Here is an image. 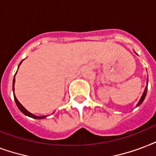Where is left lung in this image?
Listing matches in <instances>:
<instances>
[{"instance_id":"left-lung-1","label":"left lung","mask_w":156,"mask_h":156,"mask_svg":"<svg viewBox=\"0 0 156 156\" xmlns=\"http://www.w3.org/2000/svg\"><path fill=\"white\" fill-rule=\"evenodd\" d=\"M147 84H148V79H147V86H146V88H145V90L144 92H143V94H142V97H141V98H140L139 102H138V103L137 104V107H139L140 105L142 104V102L144 101L145 98H146V95H147Z\"/></svg>"}]
</instances>
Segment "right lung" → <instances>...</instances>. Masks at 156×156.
Returning a JSON list of instances; mask_svg holds the SVG:
<instances>
[{
	"mask_svg": "<svg viewBox=\"0 0 156 156\" xmlns=\"http://www.w3.org/2000/svg\"><path fill=\"white\" fill-rule=\"evenodd\" d=\"M23 60H22L21 62L19 64V67H18V69H19V66L21 65V63L23 62ZM18 72V71H17ZM16 72V73H17ZM16 73H15V75H14V79H13V93H14V101H15V102H16V105L17 107H18V108H19V110H20V112H22V113H23L25 115H27V116H29L31 117V118H33V119H44V118H46L47 115H40V116H37V115H33L32 113H31V112H29L25 108V107L23 106V105L20 103V102L18 101V99H17V98L15 97V94H14V83H15V76H16ZM53 113H54V112H53Z\"/></svg>",
	"mask_w": 156,
	"mask_h": 156,
	"instance_id": "1",
	"label": "right lung"
}]
</instances>
